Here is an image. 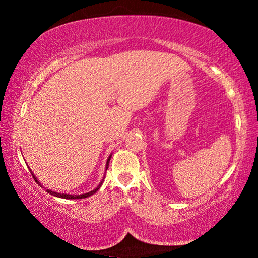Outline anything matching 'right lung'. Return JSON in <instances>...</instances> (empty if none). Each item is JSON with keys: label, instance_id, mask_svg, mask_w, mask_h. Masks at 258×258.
<instances>
[{"label": "right lung", "instance_id": "add662e5", "mask_svg": "<svg viewBox=\"0 0 258 258\" xmlns=\"http://www.w3.org/2000/svg\"><path fill=\"white\" fill-rule=\"evenodd\" d=\"M110 158H111V155H110V156L108 157L107 164H105V171H107V169H108V167H109V161H110ZM30 171H31V170H30ZM31 175H33V177H34L35 181H36L37 184H38V185H41V182L38 181V179L36 178V176H35V175L33 174V171H31ZM103 179H104V177H103ZM103 179H102V181L100 182V184H98V185L96 186V188H95L94 190H91V191H89V192L82 194V195H69V194H62V192H56V191H52V190H50V189H45V190H47V192H48V194H50V195H52V196L59 197V199H66V200H79V199H87V197H89V196H91V195H94V194L96 192L97 190L101 188L102 183H103ZM41 186H42V185H41ZM42 188H43V186H42Z\"/></svg>", "mask_w": 258, "mask_h": 258}]
</instances>
